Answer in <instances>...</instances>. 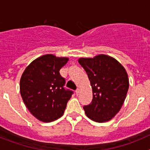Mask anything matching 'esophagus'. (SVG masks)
Instances as JSON below:
<instances>
[{"label": "esophagus", "mask_w": 150, "mask_h": 150, "mask_svg": "<svg viewBox=\"0 0 150 150\" xmlns=\"http://www.w3.org/2000/svg\"><path fill=\"white\" fill-rule=\"evenodd\" d=\"M79 91H79V88H77V89L76 90V95H79Z\"/></svg>", "instance_id": "1"}]
</instances>
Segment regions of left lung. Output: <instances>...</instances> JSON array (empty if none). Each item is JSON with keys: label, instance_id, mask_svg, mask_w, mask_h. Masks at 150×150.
<instances>
[{"label": "left lung", "instance_id": "8db88e82", "mask_svg": "<svg viewBox=\"0 0 150 150\" xmlns=\"http://www.w3.org/2000/svg\"><path fill=\"white\" fill-rule=\"evenodd\" d=\"M92 88L91 104L84 106L86 115L97 122L112 120L121 109L129 87L128 74L116 59L100 54L94 58H79Z\"/></svg>", "mask_w": 150, "mask_h": 150}]
</instances>
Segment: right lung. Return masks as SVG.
<instances>
[{
    "label": "right lung",
    "mask_w": 150,
    "mask_h": 150,
    "mask_svg": "<svg viewBox=\"0 0 150 150\" xmlns=\"http://www.w3.org/2000/svg\"><path fill=\"white\" fill-rule=\"evenodd\" d=\"M67 57L46 54L28 66L20 79V93L30 112L38 120L50 122L65 110L73 91L64 88L65 79L59 71L68 62Z\"/></svg>",
    "instance_id": "obj_1"
}]
</instances>
